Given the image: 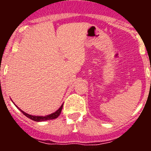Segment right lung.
I'll list each match as a JSON object with an SVG mask.
<instances>
[{"instance_id":"add662e5","label":"right lung","mask_w":151,"mask_h":151,"mask_svg":"<svg viewBox=\"0 0 151 151\" xmlns=\"http://www.w3.org/2000/svg\"><path fill=\"white\" fill-rule=\"evenodd\" d=\"M13 104H14V103H13ZM63 104L61 105L60 107L57 111L54 112V113H51V114H49V115L47 116H32V115H30V114H28V113L22 111L21 109H19V108L16 105V106H17L19 110H20V111L23 113L24 115L26 116H27L28 118L30 119H32V120L35 121V122H44V121L50 120V119H54L57 118V117L60 116V114L61 113V111H62V109H63Z\"/></svg>"}]
</instances>
